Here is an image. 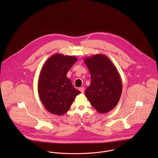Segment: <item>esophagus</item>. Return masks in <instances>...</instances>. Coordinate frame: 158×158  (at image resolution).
Wrapping results in <instances>:
<instances>
[{"instance_id":"1","label":"esophagus","mask_w":158,"mask_h":158,"mask_svg":"<svg viewBox=\"0 0 158 158\" xmlns=\"http://www.w3.org/2000/svg\"><path fill=\"white\" fill-rule=\"evenodd\" d=\"M79 90H80L81 93H84V92H85V88H84L83 87H81V88H79Z\"/></svg>"}]
</instances>
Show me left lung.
I'll list each match as a JSON object with an SVG mask.
<instances>
[{
    "label": "left lung",
    "mask_w": 158,
    "mask_h": 158,
    "mask_svg": "<svg viewBox=\"0 0 158 158\" xmlns=\"http://www.w3.org/2000/svg\"><path fill=\"white\" fill-rule=\"evenodd\" d=\"M90 72V86L85 95L98 113L111 111L117 105L122 92L119 73L110 59L105 55L96 54L84 58Z\"/></svg>",
    "instance_id": "obj_1"
}]
</instances>
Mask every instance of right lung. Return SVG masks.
Wrapping results in <instances>:
<instances>
[{
  "label": "right lung",
  "mask_w": 158,
  "mask_h": 158,
  "mask_svg": "<svg viewBox=\"0 0 158 158\" xmlns=\"http://www.w3.org/2000/svg\"><path fill=\"white\" fill-rule=\"evenodd\" d=\"M77 60L74 56L55 53L44 64L39 77L38 90L40 100L48 112L58 115L64 114L76 96L81 93L75 89L66 76Z\"/></svg>",
  "instance_id": "obj_1"
}]
</instances>
